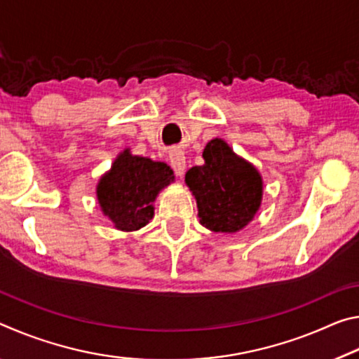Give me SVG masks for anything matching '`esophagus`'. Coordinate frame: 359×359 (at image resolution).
Masks as SVG:
<instances>
[{"label": "esophagus", "mask_w": 359, "mask_h": 359, "mask_svg": "<svg viewBox=\"0 0 359 359\" xmlns=\"http://www.w3.org/2000/svg\"><path fill=\"white\" fill-rule=\"evenodd\" d=\"M169 160H171V166L174 169V172L177 175H184L185 168H187L184 151H180V150L169 151Z\"/></svg>", "instance_id": "esophagus-1"}]
</instances>
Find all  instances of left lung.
Instances as JSON below:
<instances>
[{
	"instance_id": "1",
	"label": "left lung",
	"mask_w": 359,
	"mask_h": 359,
	"mask_svg": "<svg viewBox=\"0 0 359 359\" xmlns=\"http://www.w3.org/2000/svg\"><path fill=\"white\" fill-rule=\"evenodd\" d=\"M204 165L185 175L198 203L201 224L215 233H236L257 214L263 182L250 163L241 160L222 139H212L203 151Z\"/></svg>"
}]
</instances>
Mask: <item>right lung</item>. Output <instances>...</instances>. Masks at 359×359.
Instances as JSON below:
<instances>
[{"instance_id":"obj_1","label":"right lung","mask_w":359,"mask_h":359,"mask_svg":"<svg viewBox=\"0 0 359 359\" xmlns=\"http://www.w3.org/2000/svg\"><path fill=\"white\" fill-rule=\"evenodd\" d=\"M171 168L125 150L98 184V201L104 215L121 231H136L154 217L158 191L172 182Z\"/></svg>"}]
</instances>
